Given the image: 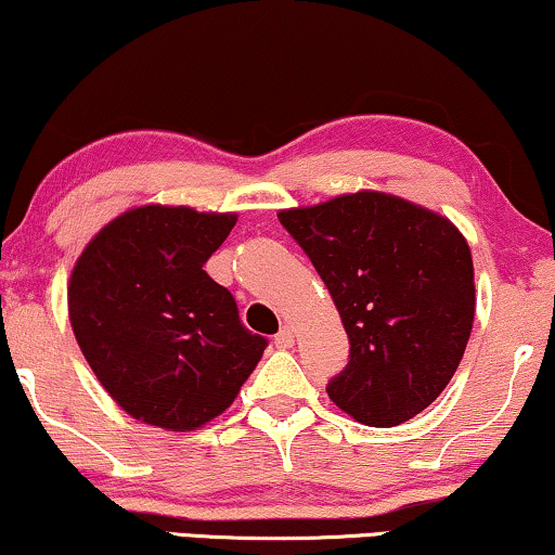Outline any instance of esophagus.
Here are the masks:
<instances>
[{"label":"esophagus","instance_id":"obj_1","mask_svg":"<svg viewBox=\"0 0 555 555\" xmlns=\"http://www.w3.org/2000/svg\"><path fill=\"white\" fill-rule=\"evenodd\" d=\"M273 343H276V348H292L294 346V330L289 325H284L276 333V338H273Z\"/></svg>","mask_w":555,"mask_h":555}]
</instances>
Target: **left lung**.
Segmentation results:
<instances>
[{
  "instance_id": "8db88e82",
  "label": "left lung",
  "mask_w": 555,
  "mask_h": 555,
  "mask_svg": "<svg viewBox=\"0 0 555 555\" xmlns=\"http://www.w3.org/2000/svg\"><path fill=\"white\" fill-rule=\"evenodd\" d=\"M348 333L327 397L356 423L395 427L430 406L459 369L476 289L466 237L443 215L361 189L279 212Z\"/></svg>"
}]
</instances>
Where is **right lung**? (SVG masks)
<instances>
[{
  "label": "right lung",
  "mask_w": 555,
  "mask_h": 555,
  "mask_svg": "<svg viewBox=\"0 0 555 555\" xmlns=\"http://www.w3.org/2000/svg\"><path fill=\"white\" fill-rule=\"evenodd\" d=\"M235 212L143 205L109 220L76 258L68 320L83 359L132 420L189 433L235 402L266 340L248 333L207 258Z\"/></svg>",
  "instance_id": "add662e5"
}]
</instances>
